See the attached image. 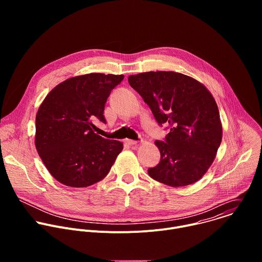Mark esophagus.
Returning a JSON list of instances; mask_svg holds the SVG:
<instances>
[{"mask_svg": "<svg viewBox=\"0 0 262 262\" xmlns=\"http://www.w3.org/2000/svg\"><path fill=\"white\" fill-rule=\"evenodd\" d=\"M125 143H126V144H128V145H130V146H133V145H136V144H138V141L126 139V140H125Z\"/></svg>", "mask_w": 262, "mask_h": 262, "instance_id": "esophagus-1", "label": "esophagus"}]
</instances>
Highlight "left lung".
<instances>
[{
	"instance_id": "8db88e82",
	"label": "left lung",
	"mask_w": 262,
	"mask_h": 262,
	"mask_svg": "<svg viewBox=\"0 0 262 262\" xmlns=\"http://www.w3.org/2000/svg\"><path fill=\"white\" fill-rule=\"evenodd\" d=\"M128 83L169 134L156 141L161 162L148 169L151 178L170 186L198 181L212 164L222 141L219 108L198 81L173 71H149L128 77Z\"/></svg>"
}]
</instances>
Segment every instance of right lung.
I'll return each instance as SVG.
<instances>
[{
	"instance_id": "right-lung-1",
	"label": "right lung",
	"mask_w": 262,
	"mask_h": 262,
	"mask_svg": "<svg viewBox=\"0 0 262 262\" xmlns=\"http://www.w3.org/2000/svg\"><path fill=\"white\" fill-rule=\"evenodd\" d=\"M123 79L103 73L74 77L56 86L39 106L36 149L59 182L85 188L107 175L123 145L95 134L92 121L105 123L106 99Z\"/></svg>"
}]
</instances>
